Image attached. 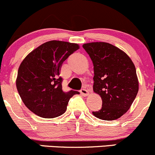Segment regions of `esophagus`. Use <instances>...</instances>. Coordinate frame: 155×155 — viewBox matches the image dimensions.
<instances>
[{"mask_svg": "<svg viewBox=\"0 0 155 155\" xmlns=\"http://www.w3.org/2000/svg\"><path fill=\"white\" fill-rule=\"evenodd\" d=\"M80 93L82 95V96L84 97H86V96H88L89 95V91L87 90H86V89H82V90L80 91Z\"/></svg>", "mask_w": 155, "mask_h": 155, "instance_id": "34e87169", "label": "esophagus"}]
</instances>
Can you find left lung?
Wrapping results in <instances>:
<instances>
[{"label": "left lung", "instance_id": "left-lung-1", "mask_svg": "<svg viewBox=\"0 0 155 155\" xmlns=\"http://www.w3.org/2000/svg\"><path fill=\"white\" fill-rule=\"evenodd\" d=\"M94 65L93 90L102 99V108L92 112L105 121L118 119L127 112L137 97L139 81L130 58L116 46L104 42L83 44Z\"/></svg>", "mask_w": 155, "mask_h": 155}]
</instances>
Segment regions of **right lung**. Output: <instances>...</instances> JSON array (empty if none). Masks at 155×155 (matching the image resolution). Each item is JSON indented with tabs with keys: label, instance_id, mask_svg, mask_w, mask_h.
<instances>
[{
	"label": "right lung",
	"instance_id": "add662e5",
	"mask_svg": "<svg viewBox=\"0 0 155 155\" xmlns=\"http://www.w3.org/2000/svg\"><path fill=\"white\" fill-rule=\"evenodd\" d=\"M79 48L77 43L51 40L30 52L20 64L16 87L27 108L38 116L53 118L67 110L76 91L64 92L59 77L63 62Z\"/></svg>",
	"mask_w": 155,
	"mask_h": 155
}]
</instances>
